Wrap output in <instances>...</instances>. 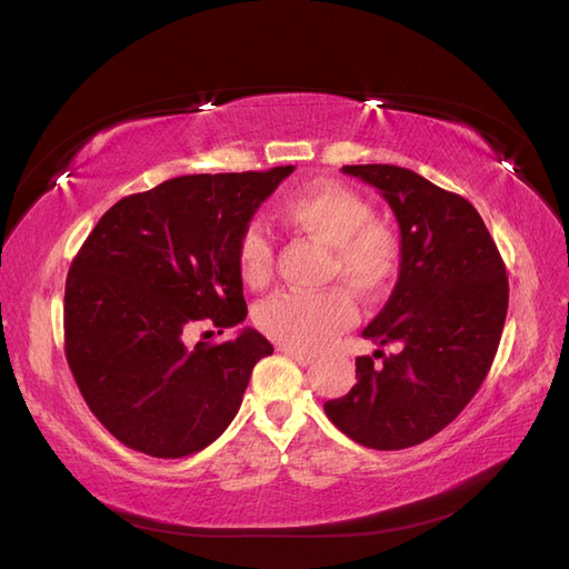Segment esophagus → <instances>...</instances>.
Wrapping results in <instances>:
<instances>
[{
	"instance_id": "1",
	"label": "esophagus",
	"mask_w": 569,
	"mask_h": 569,
	"mask_svg": "<svg viewBox=\"0 0 569 569\" xmlns=\"http://www.w3.org/2000/svg\"><path fill=\"white\" fill-rule=\"evenodd\" d=\"M282 353L287 356V358H291V360H295V363H299L301 368H306V366H311L313 363V356L311 353H306V351H297V349H282Z\"/></svg>"
}]
</instances>
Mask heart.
Listing matches in <instances>:
<instances>
[{
    "instance_id": "obj_1",
    "label": "heart",
    "mask_w": 569,
    "mask_h": 569,
    "mask_svg": "<svg viewBox=\"0 0 569 569\" xmlns=\"http://www.w3.org/2000/svg\"><path fill=\"white\" fill-rule=\"evenodd\" d=\"M282 226L330 247L327 278H339L353 295L380 297L399 270L401 247L393 230L372 220V206L353 189L316 182L282 199ZM237 266L251 287L268 282L272 244L261 226L244 228L237 242ZM356 318L351 299L341 289L282 291L256 313L261 330L287 349L316 351Z\"/></svg>"
}]
</instances>
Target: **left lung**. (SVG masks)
I'll use <instances>...</instances> for the list:
<instances>
[{
  "mask_svg": "<svg viewBox=\"0 0 569 569\" xmlns=\"http://www.w3.org/2000/svg\"><path fill=\"white\" fill-rule=\"evenodd\" d=\"M341 170L380 189L399 220V282L363 330L396 353L358 356L356 385L325 412L360 446L401 451L451 425L485 382L508 313L506 263L460 194L389 163Z\"/></svg>",
  "mask_w": 569,
  "mask_h": 569,
  "instance_id": "8db88e82",
  "label": "left lung"
}]
</instances>
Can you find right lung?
<instances>
[{"label":"right lung","instance_id":"right-lung-1","mask_svg":"<svg viewBox=\"0 0 569 569\" xmlns=\"http://www.w3.org/2000/svg\"><path fill=\"white\" fill-rule=\"evenodd\" d=\"M295 166L182 176L130 194L99 218L66 278V360L84 403L128 449L182 458L216 441L242 406L258 360L256 330L218 335L247 318L237 242Z\"/></svg>","mask_w":569,"mask_h":569}]
</instances>
